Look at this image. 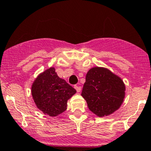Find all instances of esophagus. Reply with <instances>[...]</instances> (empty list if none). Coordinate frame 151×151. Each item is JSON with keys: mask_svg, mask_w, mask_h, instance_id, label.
Instances as JSON below:
<instances>
[{"mask_svg": "<svg viewBox=\"0 0 151 151\" xmlns=\"http://www.w3.org/2000/svg\"><path fill=\"white\" fill-rule=\"evenodd\" d=\"M74 88L76 89V90H77V93H80L81 91V87L80 86H78V85H74Z\"/></svg>", "mask_w": 151, "mask_h": 151, "instance_id": "34e87169", "label": "esophagus"}]
</instances>
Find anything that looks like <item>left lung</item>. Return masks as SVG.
<instances>
[{"mask_svg": "<svg viewBox=\"0 0 151 151\" xmlns=\"http://www.w3.org/2000/svg\"><path fill=\"white\" fill-rule=\"evenodd\" d=\"M123 80L109 69L96 66L88 71L82 90L90 111L99 117L116 111L125 98Z\"/></svg>", "mask_w": 151, "mask_h": 151, "instance_id": "1", "label": "left lung"}]
</instances>
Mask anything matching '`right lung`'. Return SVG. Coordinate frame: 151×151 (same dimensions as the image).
Returning <instances> with one entry per match:
<instances>
[{
	"mask_svg": "<svg viewBox=\"0 0 151 151\" xmlns=\"http://www.w3.org/2000/svg\"><path fill=\"white\" fill-rule=\"evenodd\" d=\"M76 93L75 89L58 77L54 67L38 74L31 87L32 96L37 109L52 117L66 110L68 100Z\"/></svg>",
	"mask_w": 151,
	"mask_h": 151,
	"instance_id": "obj_1",
	"label": "right lung"
}]
</instances>
